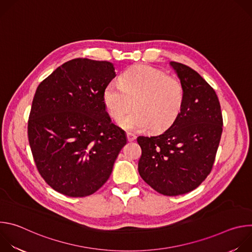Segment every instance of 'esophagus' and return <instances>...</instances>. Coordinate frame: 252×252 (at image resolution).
I'll list each match as a JSON object with an SVG mask.
<instances>
[{"mask_svg": "<svg viewBox=\"0 0 252 252\" xmlns=\"http://www.w3.org/2000/svg\"><path fill=\"white\" fill-rule=\"evenodd\" d=\"M126 137H127L128 141H133L136 138V136L133 133H130V132H126Z\"/></svg>", "mask_w": 252, "mask_h": 252, "instance_id": "obj_1", "label": "esophagus"}]
</instances>
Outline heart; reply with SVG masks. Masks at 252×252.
<instances>
[{
	"label": "heart",
	"instance_id": "obj_1",
	"mask_svg": "<svg viewBox=\"0 0 252 252\" xmlns=\"http://www.w3.org/2000/svg\"><path fill=\"white\" fill-rule=\"evenodd\" d=\"M185 96V87L178 78L142 64L126 70L120 83H109L102 92L105 110L115 121H120L133 103L134 110L122 121L128 130L167 128L181 114Z\"/></svg>",
	"mask_w": 252,
	"mask_h": 252
}]
</instances>
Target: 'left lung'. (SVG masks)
<instances>
[{
    "mask_svg": "<svg viewBox=\"0 0 252 252\" xmlns=\"http://www.w3.org/2000/svg\"><path fill=\"white\" fill-rule=\"evenodd\" d=\"M170 65L185 87L182 112L160 134L136 140L141 178L158 193L175 196L195 189L210 173L223 121L219 97L206 81L184 63Z\"/></svg>",
    "mask_w": 252,
    "mask_h": 252,
    "instance_id": "obj_1",
    "label": "left lung"
}]
</instances>
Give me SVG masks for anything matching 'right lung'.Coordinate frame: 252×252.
Wrapping results in <instances>:
<instances>
[{
  "mask_svg": "<svg viewBox=\"0 0 252 252\" xmlns=\"http://www.w3.org/2000/svg\"><path fill=\"white\" fill-rule=\"evenodd\" d=\"M116 76L110 62L79 58L55 69L35 91L29 143L41 176L62 194L94 193L126 143L102 100L104 87Z\"/></svg>",
  "mask_w": 252,
  "mask_h": 252,
  "instance_id": "obj_1",
  "label": "right lung"
}]
</instances>
